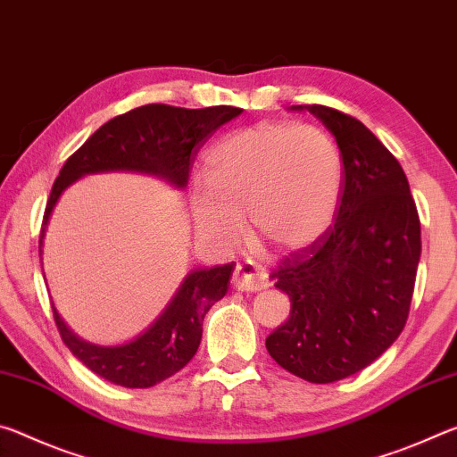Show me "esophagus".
Listing matches in <instances>:
<instances>
[{
	"label": "esophagus",
	"mask_w": 457,
	"mask_h": 457,
	"mask_svg": "<svg viewBox=\"0 0 457 457\" xmlns=\"http://www.w3.org/2000/svg\"><path fill=\"white\" fill-rule=\"evenodd\" d=\"M233 283L238 291H261L269 287V278L257 265L241 263L235 269Z\"/></svg>",
	"instance_id": "1"
}]
</instances>
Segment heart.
I'll list each match as a JSON object with an SVG mask.
<instances>
[{
  "label": "heart",
  "instance_id": "obj_1",
  "mask_svg": "<svg viewBox=\"0 0 457 457\" xmlns=\"http://www.w3.org/2000/svg\"><path fill=\"white\" fill-rule=\"evenodd\" d=\"M202 176L206 186L192 190V216L202 235L233 245L243 237L246 214L253 238L294 253L332 227L344 160L321 127L263 121L212 145Z\"/></svg>",
  "mask_w": 457,
  "mask_h": 457
}]
</instances>
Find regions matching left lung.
<instances>
[{"instance_id":"obj_1","label":"left lung","mask_w":457,"mask_h":457,"mask_svg":"<svg viewBox=\"0 0 457 457\" xmlns=\"http://www.w3.org/2000/svg\"><path fill=\"white\" fill-rule=\"evenodd\" d=\"M310 111L332 133L344 160V190L328 233L281 261L271 278L291 312L267 336V353L308 383H336L366 369L407 324L421 224L397 158L342 111Z\"/></svg>"}]
</instances>
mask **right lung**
Listing matches in <instances>:
<instances>
[{
    "label": "right lung",
    "mask_w": 457,
    "mask_h": 457,
    "mask_svg": "<svg viewBox=\"0 0 457 457\" xmlns=\"http://www.w3.org/2000/svg\"><path fill=\"white\" fill-rule=\"evenodd\" d=\"M243 113L237 107L182 109L170 104H144L99 127L60 170L44 212V233L58 198L71 184L101 171H139L158 176L174 188H186L196 149L219 129ZM235 263L196 269L186 275L168 308L147 330L119 346H99L79 338L54 305L60 338L95 375L127 388H147L176 375L196 354L206 312L227 295Z\"/></svg>",
    "instance_id": "1"
}]
</instances>
